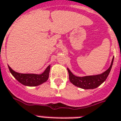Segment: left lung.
<instances>
[{"label":"left lung","instance_id":"1","mask_svg":"<svg viewBox=\"0 0 121 121\" xmlns=\"http://www.w3.org/2000/svg\"><path fill=\"white\" fill-rule=\"evenodd\" d=\"M113 58L112 60L110 68L100 74L92 75V76H85L83 77H79L75 76L71 72V71L68 68V73H69V80L73 85L77 87H80L84 89H92L98 87V86L105 81V80L108 76L110 71L111 70L112 66L113 64Z\"/></svg>","mask_w":121,"mask_h":121}]
</instances>
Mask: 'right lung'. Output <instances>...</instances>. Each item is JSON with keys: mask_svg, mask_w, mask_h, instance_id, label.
<instances>
[{"mask_svg": "<svg viewBox=\"0 0 121 121\" xmlns=\"http://www.w3.org/2000/svg\"><path fill=\"white\" fill-rule=\"evenodd\" d=\"M11 73L22 84L26 86H37L47 81L48 78L50 66L49 65L42 74H23L15 72L8 66Z\"/></svg>", "mask_w": 121, "mask_h": 121, "instance_id": "obj_1", "label": "right lung"}]
</instances>
